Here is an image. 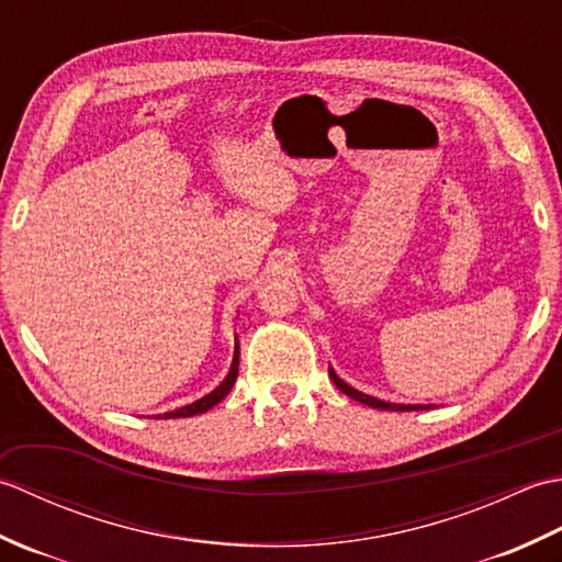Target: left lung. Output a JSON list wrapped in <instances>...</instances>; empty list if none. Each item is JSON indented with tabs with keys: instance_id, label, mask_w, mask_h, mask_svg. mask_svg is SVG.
Instances as JSON below:
<instances>
[{
	"instance_id": "1",
	"label": "left lung",
	"mask_w": 562,
	"mask_h": 562,
	"mask_svg": "<svg viewBox=\"0 0 562 562\" xmlns=\"http://www.w3.org/2000/svg\"><path fill=\"white\" fill-rule=\"evenodd\" d=\"M328 374H330L333 384H336L345 393V396L360 401V403L369 405V408H376V411H423V405H398V403H386V401H379L374 396H367V393L352 389L350 384H345V381L336 372H333V369H328Z\"/></svg>"
}]
</instances>
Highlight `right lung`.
Returning a JSON list of instances; mask_svg holds the SVG:
<instances>
[{
    "label": "right lung",
    "instance_id": "1",
    "mask_svg": "<svg viewBox=\"0 0 562 562\" xmlns=\"http://www.w3.org/2000/svg\"><path fill=\"white\" fill-rule=\"evenodd\" d=\"M236 376H238V350L234 352V362H232L229 374H226V379L222 381V384H220L217 389H214L212 393H207V396H202V398L195 401V403L183 405V408L171 411V413H164V417H193V415H200V413H207L210 408H214V405H217V403L226 396V393L232 391Z\"/></svg>",
    "mask_w": 562,
    "mask_h": 562
}]
</instances>
